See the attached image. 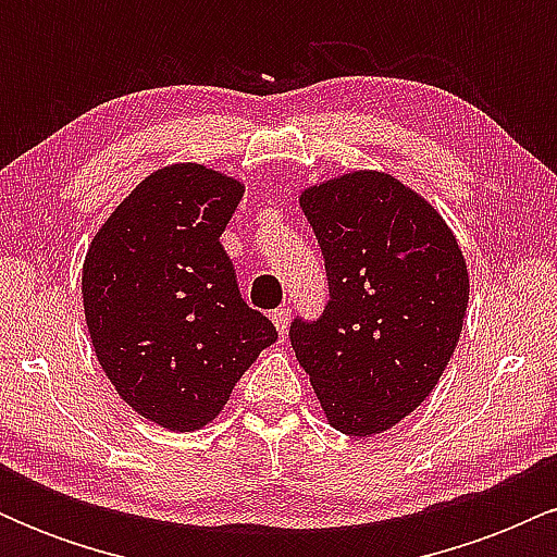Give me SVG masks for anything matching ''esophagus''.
<instances>
[{
  "mask_svg": "<svg viewBox=\"0 0 557 557\" xmlns=\"http://www.w3.org/2000/svg\"><path fill=\"white\" fill-rule=\"evenodd\" d=\"M272 322H274V327H277L280 335H285L287 324H290V309H285V306H280V309H274V311H272Z\"/></svg>",
  "mask_w": 557,
  "mask_h": 557,
  "instance_id": "obj_1",
  "label": "esophagus"
}]
</instances>
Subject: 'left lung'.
<instances>
[{
	"label": "left lung",
	"instance_id": "1",
	"mask_svg": "<svg viewBox=\"0 0 557 557\" xmlns=\"http://www.w3.org/2000/svg\"><path fill=\"white\" fill-rule=\"evenodd\" d=\"M327 270L317 322L293 319L290 345L327 421L372 437L424 403L443 376L469 306L456 235L393 175L348 172L300 194Z\"/></svg>",
	"mask_w": 557,
	"mask_h": 557
}]
</instances>
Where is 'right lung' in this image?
Masks as SVG:
<instances>
[{
	"instance_id": "1",
	"label": "right lung",
	"mask_w": 557,
	"mask_h": 557,
	"mask_svg": "<svg viewBox=\"0 0 557 557\" xmlns=\"http://www.w3.org/2000/svg\"><path fill=\"white\" fill-rule=\"evenodd\" d=\"M243 183L183 162L151 172L110 214L83 261V309L104 374L127 406L172 432L222 411L277 341L240 298L222 248Z\"/></svg>"
}]
</instances>
